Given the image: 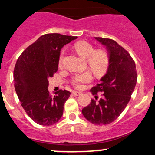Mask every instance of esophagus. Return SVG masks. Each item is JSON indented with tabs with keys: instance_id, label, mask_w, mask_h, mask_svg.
Returning a JSON list of instances; mask_svg holds the SVG:
<instances>
[{
	"instance_id": "esophagus-1",
	"label": "esophagus",
	"mask_w": 155,
	"mask_h": 155,
	"mask_svg": "<svg viewBox=\"0 0 155 155\" xmlns=\"http://www.w3.org/2000/svg\"><path fill=\"white\" fill-rule=\"evenodd\" d=\"M73 94L74 95V96H79V95L82 94V92L76 91H73Z\"/></svg>"
}]
</instances>
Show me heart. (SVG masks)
<instances>
[{"label":"heart","mask_w":155,"mask_h":155,"mask_svg":"<svg viewBox=\"0 0 155 155\" xmlns=\"http://www.w3.org/2000/svg\"><path fill=\"white\" fill-rule=\"evenodd\" d=\"M74 49L82 58L87 60L88 68L95 75H101L106 71L109 65V55L104 49L95 50L91 43L86 41H79L74 44ZM64 58V50H62L59 55L58 66L62 67ZM92 76L90 73L85 72L79 75H76L72 79V84L77 88L83 86L82 84L90 82Z\"/></svg>","instance_id":"heart-1"}]
</instances>
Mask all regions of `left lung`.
Here are the masks:
<instances>
[{
  "label": "left lung",
  "mask_w": 155,
  "mask_h": 155,
  "mask_svg": "<svg viewBox=\"0 0 155 155\" xmlns=\"http://www.w3.org/2000/svg\"><path fill=\"white\" fill-rule=\"evenodd\" d=\"M94 38L107 48L109 65L99 83L91 89L96 100H91L82 112L92 124L105 125L115 121L125 109L135 88L137 73L135 62L122 46L111 39ZM98 91L102 95L97 101Z\"/></svg>",
  "instance_id": "1"
}]
</instances>
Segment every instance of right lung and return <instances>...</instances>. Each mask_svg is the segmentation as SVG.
I'll list each match as a JSON object with an SVG mask.
<instances>
[{
  "label": "right lung",
  "instance_id": "obj_1",
  "mask_svg": "<svg viewBox=\"0 0 155 155\" xmlns=\"http://www.w3.org/2000/svg\"><path fill=\"white\" fill-rule=\"evenodd\" d=\"M76 38L60 34H44L17 60L13 72L15 92L21 107L37 124L52 125L63 115L70 92L59 90L51 96L48 91V79L57 72L61 49Z\"/></svg>",
  "mask_w": 155,
  "mask_h": 155
}]
</instances>
